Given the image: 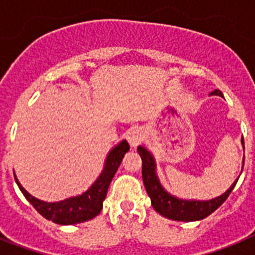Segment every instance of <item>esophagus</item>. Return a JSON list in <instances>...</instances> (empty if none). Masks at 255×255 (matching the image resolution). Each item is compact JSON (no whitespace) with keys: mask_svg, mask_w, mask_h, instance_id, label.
Masks as SVG:
<instances>
[{"mask_svg":"<svg viewBox=\"0 0 255 255\" xmlns=\"http://www.w3.org/2000/svg\"><path fill=\"white\" fill-rule=\"evenodd\" d=\"M128 140H129L130 145L132 148L138 147L139 143L143 140V134L139 129H131L129 132H128Z\"/></svg>","mask_w":255,"mask_h":255,"instance_id":"esophagus-1","label":"esophagus"}]
</instances>
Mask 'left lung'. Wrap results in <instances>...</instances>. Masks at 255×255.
I'll use <instances>...</instances> for the list:
<instances>
[{
	"label": "left lung",
	"mask_w": 255,
	"mask_h": 255,
	"mask_svg": "<svg viewBox=\"0 0 255 255\" xmlns=\"http://www.w3.org/2000/svg\"><path fill=\"white\" fill-rule=\"evenodd\" d=\"M211 94L224 97L218 89L213 91ZM243 143H244V139H243ZM138 152L141 157V161H143L141 176H143L144 186H145V190L149 195L153 208L158 212L159 215L166 218H170V220L185 221V222L203 220L207 216L213 213L229 198L230 193L235 188L236 182L239 180L238 179L234 182L231 188L225 194L215 198V199L204 200V202L177 199V198L168 194L167 191H164V189L159 184L158 179L155 176V164L152 154L144 147H138Z\"/></svg>",
	"instance_id": "1"
}]
</instances>
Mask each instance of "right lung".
<instances>
[{"label": "right lung", "instance_id": "right-lung-1", "mask_svg": "<svg viewBox=\"0 0 255 255\" xmlns=\"http://www.w3.org/2000/svg\"><path fill=\"white\" fill-rule=\"evenodd\" d=\"M129 149V143L126 140L121 141L117 147H115L110 152L102 173L89 188V190L83 193L82 195L69 198V199L56 202V203H46V202L31 197L28 191L20 185L16 177H15V181L24 197L29 200V203L47 220L53 221L55 224L58 225H74L79 224V222H85V221L92 220L100 215V212L102 211L103 200L106 199V195H107L108 186L111 184L115 173L123 161V157Z\"/></svg>", "mask_w": 255, "mask_h": 255}]
</instances>
